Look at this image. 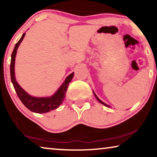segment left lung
<instances>
[{
	"mask_svg": "<svg viewBox=\"0 0 157 157\" xmlns=\"http://www.w3.org/2000/svg\"><path fill=\"white\" fill-rule=\"evenodd\" d=\"M94 95H95V98H96V99H97V100H98V101H99V102H100V103H102V105H104L105 106H106V107H109V105H107V104H105V102H102V101H101V100H100L99 99V98H98V96H97V95L95 94V93H94Z\"/></svg>",
	"mask_w": 157,
	"mask_h": 157,
	"instance_id": "1",
	"label": "left lung"
}]
</instances>
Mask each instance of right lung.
<instances>
[{
    "label": "right lung",
    "mask_w": 157,
    "mask_h": 157,
    "mask_svg": "<svg viewBox=\"0 0 157 157\" xmlns=\"http://www.w3.org/2000/svg\"><path fill=\"white\" fill-rule=\"evenodd\" d=\"M25 35V33L21 36L20 40L15 45V47L12 54L11 63H10V75H11V80L14 86L16 93L19 98L21 102L27 107L29 110L33 112L38 113H43L49 112L53 109H55L62 105L64 98L66 96V93L68 87L69 82L73 78L74 73H72L66 78L65 81L62 84L58 91L51 97L48 98H35L28 95L24 90L18 85L17 82L14 75V63L15 57L17 55L18 47L19 46L21 42L23 41Z\"/></svg>",
    "instance_id": "right-lung-1"
}]
</instances>
